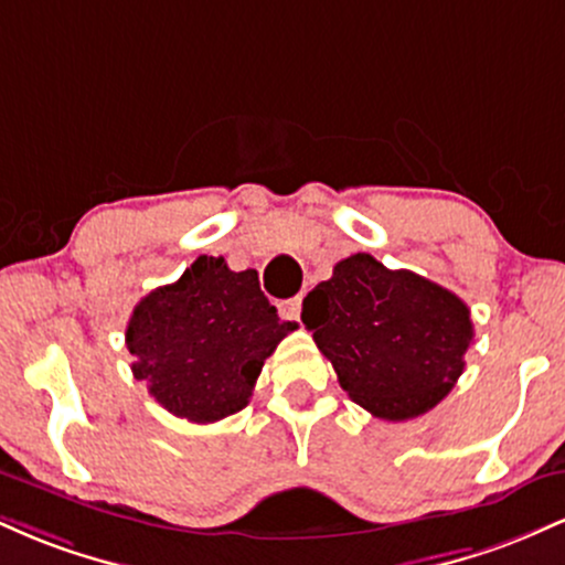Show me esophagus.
<instances>
[{"mask_svg": "<svg viewBox=\"0 0 565 565\" xmlns=\"http://www.w3.org/2000/svg\"><path fill=\"white\" fill-rule=\"evenodd\" d=\"M278 308H281V316H284V319H289V321H300L302 297L297 295V297H291V300H284L281 305H278Z\"/></svg>", "mask_w": 565, "mask_h": 565, "instance_id": "obj_1", "label": "esophagus"}]
</instances>
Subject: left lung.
I'll return each mask as SVG.
<instances>
[{"instance_id": "left-lung-1", "label": "left lung", "mask_w": 565, "mask_h": 565, "mask_svg": "<svg viewBox=\"0 0 565 565\" xmlns=\"http://www.w3.org/2000/svg\"><path fill=\"white\" fill-rule=\"evenodd\" d=\"M302 323L350 401L391 423L449 395L472 342L470 308L454 291L366 252L337 263L332 278L308 291Z\"/></svg>"}]
</instances>
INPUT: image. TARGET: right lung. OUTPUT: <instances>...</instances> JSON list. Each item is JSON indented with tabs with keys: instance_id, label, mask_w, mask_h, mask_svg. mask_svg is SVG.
<instances>
[{
	"instance_id": "1",
	"label": "right lung",
	"mask_w": 565,
	"mask_h": 565,
	"mask_svg": "<svg viewBox=\"0 0 565 565\" xmlns=\"http://www.w3.org/2000/svg\"><path fill=\"white\" fill-rule=\"evenodd\" d=\"M297 323L278 319L257 270L196 257L174 284L135 305L127 323L132 374L174 417L217 423L249 404L265 359Z\"/></svg>"
}]
</instances>
